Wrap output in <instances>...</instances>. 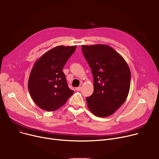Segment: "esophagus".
I'll return each mask as SVG.
<instances>
[{"mask_svg": "<svg viewBox=\"0 0 159 159\" xmlns=\"http://www.w3.org/2000/svg\"><path fill=\"white\" fill-rule=\"evenodd\" d=\"M81 89H82V88L80 86V87H77V88H75V89H76L77 91H80V90H81Z\"/></svg>", "mask_w": 159, "mask_h": 159, "instance_id": "1", "label": "esophagus"}]
</instances>
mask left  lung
Listing matches in <instances>:
<instances>
[{
    "label": "left lung",
    "mask_w": 159,
    "mask_h": 159,
    "mask_svg": "<svg viewBox=\"0 0 159 159\" xmlns=\"http://www.w3.org/2000/svg\"><path fill=\"white\" fill-rule=\"evenodd\" d=\"M93 77V94L86 98L89 110L99 117L114 113L126 101L131 72L124 58L106 44L82 46Z\"/></svg>",
    "instance_id": "obj_1"
}]
</instances>
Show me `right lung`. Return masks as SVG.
<instances>
[{
	"label": "right lung",
	"mask_w": 159,
	"mask_h": 159,
	"mask_svg": "<svg viewBox=\"0 0 159 159\" xmlns=\"http://www.w3.org/2000/svg\"><path fill=\"white\" fill-rule=\"evenodd\" d=\"M77 46H59L42 55L33 66L28 80V89L35 103L51 111L62 106L74 91L67 84L62 69Z\"/></svg>",
	"instance_id": "right-lung-1"
}]
</instances>
